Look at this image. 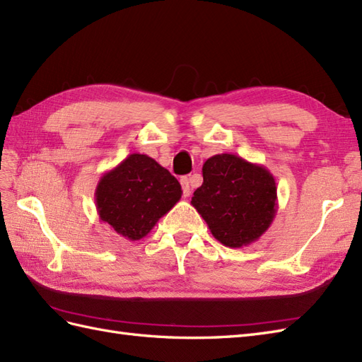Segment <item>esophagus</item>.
<instances>
[{
  "label": "esophagus",
  "mask_w": 362,
  "mask_h": 362,
  "mask_svg": "<svg viewBox=\"0 0 362 362\" xmlns=\"http://www.w3.org/2000/svg\"><path fill=\"white\" fill-rule=\"evenodd\" d=\"M181 186H182V195L187 198L190 195V181L187 176H182L181 178Z\"/></svg>",
  "instance_id": "1"
}]
</instances>
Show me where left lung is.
I'll use <instances>...</instances> for the list:
<instances>
[{
  "label": "left lung",
  "mask_w": 362,
  "mask_h": 362,
  "mask_svg": "<svg viewBox=\"0 0 362 362\" xmlns=\"http://www.w3.org/2000/svg\"><path fill=\"white\" fill-rule=\"evenodd\" d=\"M202 180L190 202L219 243L240 249L267 232L278 197L275 178L266 167L219 153L202 165Z\"/></svg>",
  "instance_id": "8db88e82"
}]
</instances>
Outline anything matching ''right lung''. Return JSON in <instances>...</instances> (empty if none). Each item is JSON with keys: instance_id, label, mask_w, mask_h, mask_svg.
I'll return each mask as SVG.
<instances>
[{"instance_id": "right-lung-1", "label": "right lung", "mask_w": 362, "mask_h": 362, "mask_svg": "<svg viewBox=\"0 0 362 362\" xmlns=\"http://www.w3.org/2000/svg\"><path fill=\"white\" fill-rule=\"evenodd\" d=\"M181 184L153 158L130 153L105 172L95 190L100 219L130 241L152 230L181 199Z\"/></svg>"}]
</instances>
